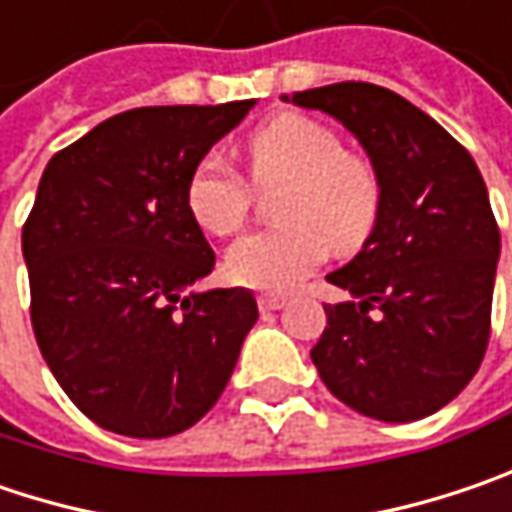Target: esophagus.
<instances>
[{"mask_svg": "<svg viewBox=\"0 0 512 512\" xmlns=\"http://www.w3.org/2000/svg\"><path fill=\"white\" fill-rule=\"evenodd\" d=\"M286 301L281 298V295H260L257 298V307L263 310V313H275V310H281Z\"/></svg>", "mask_w": 512, "mask_h": 512, "instance_id": "obj_1", "label": "esophagus"}]
</instances>
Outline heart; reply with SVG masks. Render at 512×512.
Here are the masks:
<instances>
[{
	"mask_svg": "<svg viewBox=\"0 0 512 512\" xmlns=\"http://www.w3.org/2000/svg\"><path fill=\"white\" fill-rule=\"evenodd\" d=\"M246 165L257 188L281 185V226L252 231L226 255V275L240 286L286 292L333 255H356L382 211V179L374 162L345 150L342 136L301 112H284L246 141ZM249 182L208 153L191 170L185 202L202 231L228 237L252 211Z\"/></svg>",
	"mask_w": 512,
	"mask_h": 512,
	"instance_id": "1",
	"label": "heart"
}]
</instances>
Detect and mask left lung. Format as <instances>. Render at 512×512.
I'll use <instances>...</instances> for the list:
<instances>
[{
  "instance_id": "obj_1",
  "label": "left lung",
  "mask_w": 512,
  "mask_h": 512,
  "mask_svg": "<svg viewBox=\"0 0 512 512\" xmlns=\"http://www.w3.org/2000/svg\"><path fill=\"white\" fill-rule=\"evenodd\" d=\"M284 101L342 121L382 179L371 240L327 275L350 298L324 304L318 376L365 417H429L469 385L490 342L501 234L481 170L435 118L374 83Z\"/></svg>"
}]
</instances>
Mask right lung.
Returning <instances> with one entry per match:
<instances>
[{
    "mask_svg": "<svg viewBox=\"0 0 512 512\" xmlns=\"http://www.w3.org/2000/svg\"><path fill=\"white\" fill-rule=\"evenodd\" d=\"M252 106H138L43 170L22 226L31 324L60 388L106 432L191 429L255 327L249 289L185 295L214 269L185 202L191 170Z\"/></svg>",
    "mask_w": 512,
    "mask_h": 512,
    "instance_id": "obj_1",
    "label": "right lung"
}]
</instances>
